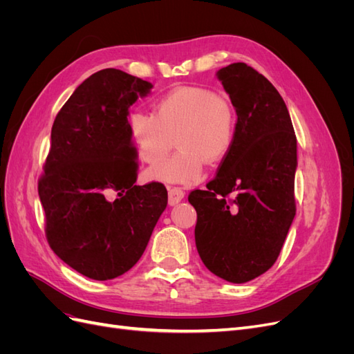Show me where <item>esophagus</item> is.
<instances>
[{
	"mask_svg": "<svg viewBox=\"0 0 354 354\" xmlns=\"http://www.w3.org/2000/svg\"><path fill=\"white\" fill-rule=\"evenodd\" d=\"M185 198V192L180 187H168V203L169 205H177V203Z\"/></svg>",
	"mask_w": 354,
	"mask_h": 354,
	"instance_id": "34e87169",
	"label": "esophagus"
}]
</instances>
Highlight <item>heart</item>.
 <instances>
[{"mask_svg":"<svg viewBox=\"0 0 354 354\" xmlns=\"http://www.w3.org/2000/svg\"><path fill=\"white\" fill-rule=\"evenodd\" d=\"M131 142L145 162L155 165L173 147L178 151L149 169L147 177L167 183H194L205 164L226 159L236 140L238 115L224 94L203 87H178L160 97L155 115L137 111L128 120Z\"/></svg>","mask_w":354,"mask_h":354,"instance_id":"heart-1","label":"heart"}]
</instances>
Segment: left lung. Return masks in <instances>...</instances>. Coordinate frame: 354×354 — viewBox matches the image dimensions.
<instances>
[{
  "label": "left lung",
  "mask_w": 354,
  "mask_h": 354,
  "mask_svg": "<svg viewBox=\"0 0 354 354\" xmlns=\"http://www.w3.org/2000/svg\"><path fill=\"white\" fill-rule=\"evenodd\" d=\"M236 109V140L205 190L190 192L202 263L245 283L267 272L295 217L297 137L273 84L246 63L217 72Z\"/></svg>",
  "instance_id": "8db88e82"
}]
</instances>
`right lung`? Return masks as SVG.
Returning <instances> with one entry per match:
<instances>
[{"label":"right lung","mask_w":354,"mask_h":354,"mask_svg":"<svg viewBox=\"0 0 354 354\" xmlns=\"http://www.w3.org/2000/svg\"><path fill=\"white\" fill-rule=\"evenodd\" d=\"M152 87L120 69H102L78 85L51 128L38 181L46 236L60 260L94 281L130 270L167 208L164 185H134L128 113ZM112 189L115 201L107 199Z\"/></svg>","instance_id":"right-lung-1"}]
</instances>
